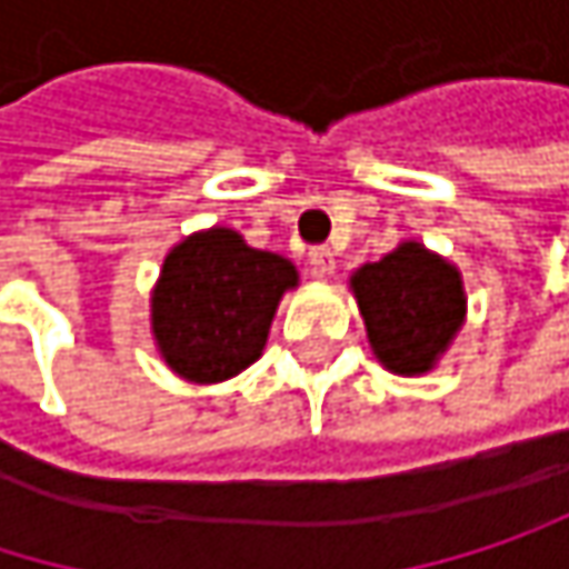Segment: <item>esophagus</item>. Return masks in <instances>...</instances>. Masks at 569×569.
Masks as SVG:
<instances>
[{
    "instance_id": "1",
    "label": "esophagus",
    "mask_w": 569,
    "mask_h": 569,
    "mask_svg": "<svg viewBox=\"0 0 569 569\" xmlns=\"http://www.w3.org/2000/svg\"><path fill=\"white\" fill-rule=\"evenodd\" d=\"M309 270H312V277H329L332 270H336V257H332V250L329 247H312L309 250Z\"/></svg>"
}]
</instances>
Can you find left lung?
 Segmentation results:
<instances>
[{"label":"left lung","instance_id":"1","mask_svg":"<svg viewBox=\"0 0 569 569\" xmlns=\"http://www.w3.org/2000/svg\"><path fill=\"white\" fill-rule=\"evenodd\" d=\"M349 286L376 359L396 376L435 369L465 322L468 296L461 273L415 240L359 267Z\"/></svg>","mask_w":569,"mask_h":569}]
</instances>
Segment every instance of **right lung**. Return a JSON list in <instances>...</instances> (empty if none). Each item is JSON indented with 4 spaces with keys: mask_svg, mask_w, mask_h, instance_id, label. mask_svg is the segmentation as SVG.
<instances>
[{
    "mask_svg": "<svg viewBox=\"0 0 569 569\" xmlns=\"http://www.w3.org/2000/svg\"><path fill=\"white\" fill-rule=\"evenodd\" d=\"M296 267L247 247L230 227L190 233L168 253L151 296L161 359L187 382H223L263 356L270 322Z\"/></svg>",
    "mask_w": 569,
    "mask_h": 569,
    "instance_id": "add662e5",
    "label": "right lung"
}]
</instances>
